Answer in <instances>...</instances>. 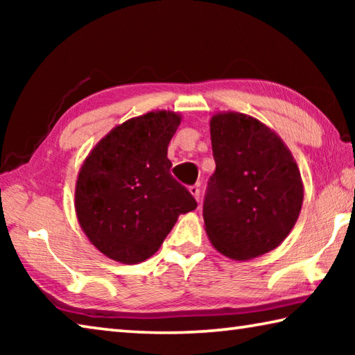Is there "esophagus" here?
Masks as SVG:
<instances>
[{"instance_id":"1","label":"esophagus","mask_w":355,"mask_h":355,"mask_svg":"<svg viewBox=\"0 0 355 355\" xmlns=\"http://www.w3.org/2000/svg\"><path fill=\"white\" fill-rule=\"evenodd\" d=\"M189 192H191L192 196L196 197L197 202L200 200V184H192V186H189Z\"/></svg>"}]
</instances>
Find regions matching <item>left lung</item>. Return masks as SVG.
Listing matches in <instances>:
<instances>
[{
	"label": "left lung",
	"mask_w": 355,
	"mask_h": 355,
	"mask_svg": "<svg viewBox=\"0 0 355 355\" xmlns=\"http://www.w3.org/2000/svg\"><path fill=\"white\" fill-rule=\"evenodd\" d=\"M216 171L203 220L220 254L249 260L284 241L304 200L300 173L280 137L257 119L218 114L209 123Z\"/></svg>",
	"instance_id": "obj_1"
}]
</instances>
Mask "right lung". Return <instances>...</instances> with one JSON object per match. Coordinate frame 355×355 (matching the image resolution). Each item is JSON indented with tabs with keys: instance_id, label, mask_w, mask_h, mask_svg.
I'll list each match as a JSON object with an SVG mask.
<instances>
[{
	"instance_id": "right-lung-1",
	"label": "right lung",
	"mask_w": 355,
	"mask_h": 355,
	"mask_svg": "<svg viewBox=\"0 0 355 355\" xmlns=\"http://www.w3.org/2000/svg\"><path fill=\"white\" fill-rule=\"evenodd\" d=\"M175 112H148L114 128L87 156L75 191L81 228L101 254L136 264L152 257L180 214L197 208L171 175Z\"/></svg>"
}]
</instances>
